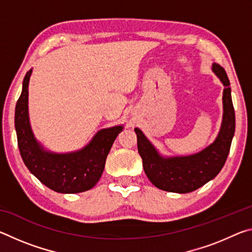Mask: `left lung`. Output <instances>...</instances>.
<instances>
[{"label": "left lung", "instance_id": "left-lung-1", "mask_svg": "<svg viewBox=\"0 0 252 252\" xmlns=\"http://www.w3.org/2000/svg\"><path fill=\"white\" fill-rule=\"evenodd\" d=\"M212 71L223 84L222 123L215 142L195 155L185 157H162L142 131L135 127L138 151L143 169L153 185L169 192L188 193L212 180L227 160L236 129V117L228 75L221 65L213 63Z\"/></svg>", "mask_w": 252, "mask_h": 252}]
</instances>
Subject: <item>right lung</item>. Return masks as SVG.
<instances>
[{
    "label": "right lung",
    "mask_w": 252,
    "mask_h": 252,
    "mask_svg": "<svg viewBox=\"0 0 252 252\" xmlns=\"http://www.w3.org/2000/svg\"><path fill=\"white\" fill-rule=\"evenodd\" d=\"M32 70L24 76L22 93L15 106L18 146L28 169L50 189L60 193H79L90 190L100 180L105 159L122 126L102 129L87 147L69 153L46 151L36 141L29 120V81Z\"/></svg>",
    "instance_id": "right-lung-1"
}]
</instances>
